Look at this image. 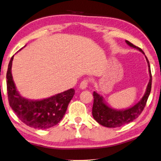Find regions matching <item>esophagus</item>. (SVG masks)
I'll return each mask as SVG.
<instances>
[{
	"label": "esophagus",
	"mask_w": 161,
	"mask_h": 161,
	"mask_svg": "<svg viewBox=\"0 0 161 161\" xmlns=\"http://www.w3.org/2000/svg\"><path fill=\"white\" fill-rule=\"evenodd\" d=\"M88 81L87 80H84L83 81H82L81 83H80V88L82 90L84 89H86L87 87V85H88Z\"/></svg>",
	"instance_id": "esophagus-1"
}]
</instances>
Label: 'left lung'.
Wrapping results in <instances>:
<instances>
[{
    "instance_id": "8db88e82",
    "label": "left lung",
    "mask_w": 161,
    "mask_h": 161,
    "mask_svg": "<svg viewBox=\"0 0 161 161\" xmlns=\"http://www.w3.org/2000/svg\"><path fill=\"white\" fill-rule=\"evenodd\" d=\"M125 42L130 47L136 48V49L141 51L144 54L143 50L139 47H136L133 44L130 42L129 41L125 40ZM147 62L149 73V80L147 84L145 94L143 97L139 102L135 105L129 108L123 110H116L108 106L103 97L100 95L99 93L94 91L93 92V97H94V102L92 106V116L97 122L103 126L107 128H117L121 127L125 124L133 121L136 119L143 112L144 108L146 105L149 95L150 94L152 88V74L150 70V65L148 61V59L145 56Z\"/></svg>"
}]
</instances>
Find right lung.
<instances>
[{
	"label": "right lung",
	"mask_w": 161,
	"mask_h": 161,
	"mask_svg": "<svg viewBox=\"0 0 161 161\" xmlns=\"http://www.w3.org/2000/svg\"><path fill=\"white\" fill-rule=\"evenodd\" d=\"M14 56L9 61L6 76L7 95L11 108L20 120L31 128L43 130L57 125L65 114L69 103L75 95V90L70 88L41 100L22 97L17 91L12 77Z\"/></svg>",
	"instance_id": "right-lung-1"
}]
</instances>
